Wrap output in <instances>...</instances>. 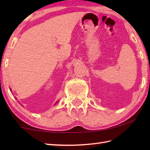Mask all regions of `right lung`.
Returning <instances> with one entry per match:
<instances>
[{
	"instance_id": "obj_1",
	"label": "right lung",
	"mask_w": 150,
	"mask_h": 150,
	"mask_svg": "<svg viewBox=\"0 0 150 150\" xmlns=\"http://www.w3.org/2000/svg\"><path fill=\"white\" fill-rule=\"evenodd\" d=\"M56 103H57V102H56ZM56 103H55V104H56Z\"/></svg>"
}]
</instances>
